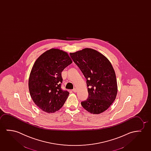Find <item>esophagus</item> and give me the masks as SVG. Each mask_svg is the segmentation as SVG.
<instances>
[{"label": "esophagus", "instance_id": "1", "mask_svg": "<svg viewBox=\"0 0 151 151\" xmlns=\"http://www.w3.org/2000/svg\"><path fill=\"white\" fill-rule=\"evenodd\" d=\"M73 92H77L76 88H74V89L73 90Z\"/></svg>", "mask_w": 151, "mask_h": 151}]
</instances>
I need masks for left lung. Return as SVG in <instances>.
I'll return each mask as SVG.
<instances>
[{"label": "left lung", "instance_id": "1", "mask_svg": "<svg viewBox=\"0 0 151 151\" xmlns=\"http://www.w3.org/2000/svg\"><path fill=\"white\" fill-rule=\"evenodd\" d=\"M70 55L87 79L89 96L81 102L82 106L91 114L103 113L115 100L118 90L111 63L101 53L91 48Z\"/></svg>", "mask_w": 151, "mask_h": 151}]
</instances>
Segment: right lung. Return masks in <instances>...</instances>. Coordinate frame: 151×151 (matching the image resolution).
I'll return each mask as SVG.
<instances>
[{"label": "right lung", "instance_id": "add662e5", "mask_svg": "<svg viewBox=\"0 0 151 151\" xmlns=\"http://www.w3.org/2000/svg\"><path fill=\"white\" fill-rule=\"evenodd\" d=\"M72 63L68 53L56 48L46 51L36 60L29 77V91L42 111L55 113L65 102L69 92L61 89V73Z\"/></svg>", "mask_w": 151, "mask_h": 151}]
</instances>
